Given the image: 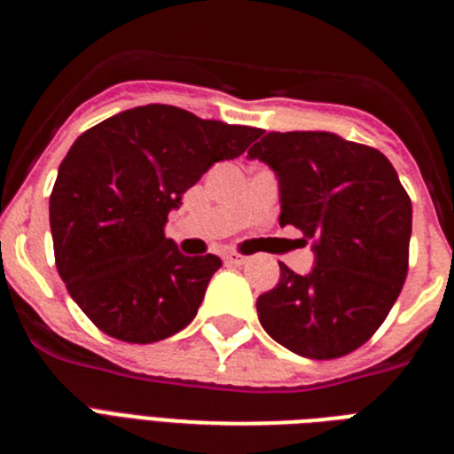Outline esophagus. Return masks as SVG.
<instances>
[{
  "mask_svg": "<svg viewBox=\"0 0 454 454\" xmlns=\"http://www.w3.org/2000/svg\"><path fill=\"white\" fill-rule=\"evenodd\" d=\"M224 262L231 263V266H243V263H247V256L236 254V252H227V254H224Z\"/></svg>",
  "mask_w": 454,
  "mask_h": 454,
  "instance_id": "obj_1",
  "label": "esophagus"
}]
</instances>
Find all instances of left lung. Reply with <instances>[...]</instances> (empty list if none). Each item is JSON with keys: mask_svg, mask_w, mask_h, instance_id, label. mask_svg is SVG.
I'll return each mask as SVG.
<instances>
[{"mask_svg": "<svg viewBox=\"0 0 454 454\" xmlns=\"http://www.w3.org/2000/svg\"><path fill=\"white\" fill-rule=\"evenodd\" d=\"M247 150L279 177L282 215L314 240L316 266L256 300L263 330L309 359L362 348L398 300L409 270L411 200L375 147L327 131H262Z\"/></svg>", "mask_w": 454, "mask_h": 454, "instance_id": "8db88e82", "label": "left lung"}]
</instances>
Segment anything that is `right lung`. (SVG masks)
Returning a JSON list of instances; mask_svg holds the SVG:
<instances>
[{"label": "right lung", "mask_w": 454, "mask_h": 454, "mask_svg": "<svg viewBox=\"0 0 454 454\" xmlns=\"http://www.w3.org/2000/svg\"><path fill=\"white\" fill-rule=\"evenodd\" d=\"M262 129L147 104L83 131L50 195L54 259L67 293L104 334L154 343L184 330L223 266L186 256L163 227L182 195Z\"/></svg>", "instance_id": "obj_1"}]
</instances>
